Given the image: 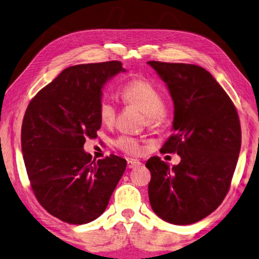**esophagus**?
<instances>
[{
    "label": "esophagus",
    "mask_w": 259,
    "mask_h": 259,
    "mask_svg": "<svg viewBox=\"0 0 259 259\" xmlns=\"http://www.w3.org/2000/svg\"><path fill=\"white\" fill-rule=\"evenodd\" d=\"M140 164H141V162H139L138 159H128V160H127V167H128V168L138 167Z\"/></svg>",
    "instance_id": "1"
}]
</instances>
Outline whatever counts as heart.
Returning a JSON list of instances; mask_svg holds the SVG:
<instances>
[{"mask_svg":"<svg viewBox=\"0 0 259 259\" xmlns=\"http://www.w3.org/2000/svg\"><path fill=\"white\" fill-rule=\"evenodd\" d=\"M121 96L126 103L137 105L145 112L148 126L155 127L160 125L166 116L164 95L149 80L143 78L130 80L122 86ZM99 116L101 121L107 125L112 124L116 120V104L108 97H103L100 101ZM116 146L121 151L130 155H139L142 152L141 140L130 135H121L118 138Z\"/></svg>","mask_w":259,"mask_h":259,"instance_id":"obj_1","label":"heart"}]
</instances>
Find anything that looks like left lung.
Returning <instances> with one entry per match:
<instances>
[{"label":"left lung","mask_w":259,"mask_h":259,"mask_svg":"<svg viewBox=\"0 0 259 259\" xmlns=\"http://www.w3.org/2000/svg\"><path fill=\"white\" fill-rule=\"evenodd\" d=\"M175 103L173 133L160 149L178 154L172 168L154 156L146 166L154 212L176 225L205 218L230 190L241 148L239 114L227 93L202 66L149 61Z\"/></svg>","instance_id":"left-lung-1"}]
</instances>
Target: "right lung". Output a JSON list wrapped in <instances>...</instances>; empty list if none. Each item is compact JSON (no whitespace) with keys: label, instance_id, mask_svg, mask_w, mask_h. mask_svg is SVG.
<instances>
[{"label":"right lung","instance_id":"add662e5","mask_svg":"<svg viewBox=\"0 0 259 259\" xmlns=\"http://www.w3.org/2000/svg\"><path fill=\"white\" fill-rule=\"evenodd\" d=\"M125 71L119 61L67 67L29 102L22 150L29 185L41 206L62 222L82 225L104 212L126 159H92L87 138L101 127L99 103L107 80Z\"/></svg>","mask_w":259,"mask_h":259}]
</instances>
